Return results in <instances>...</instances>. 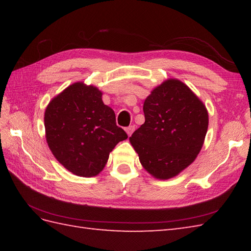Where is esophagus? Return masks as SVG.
I'll use <instances>...</instances> for the list:
<instances>
[{"instance_id":"1","label":"esophagus","mask_w":251,"mask_h":251,"mask_svg":"<svg viewBox=\"0 0 251 251\" xmlns=\"http://www.w3.org/2000/svg\"><path fill=\"white\" fill-rule=\"evenodd\" d=\"M125 130H126V132H127V135L128 136H131V134L132 132H134V130H135V126H128V127H126L125 128Z\"/></svg>"}]
</instances>
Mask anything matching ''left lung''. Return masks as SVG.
I'll return each mask as SVG.
<instances>
[{
    "label": "left lung",
    "instance_id": "obj_1",
    "mask_svg": "<svg viewBox=\"0 0 251 251\" xmlns=\"http://www.w3.org/2000/svg\"><path fill=\"white\" fill-rule=\"evenodd\" d=\"M146 122L129 138L140 163L157 179H169L193 163L204 143V103L178 79L153 90L143 104Z\"/></svg>",
    "mask_w": 251,
    "mask_h": 251
}]
</instances>
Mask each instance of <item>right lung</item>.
<instances>
[{"instance_id":"obj_1","label":"right lung","mask_w":251,"mask_h":251,"mask_svg":"<svg viewBox=\"0 0 251 251\" xmlns=\"http://www.w3.org/2000/svg\"><path fill=\"white\" fill-rule=\"evenodd\" d=\"M94 86L74 83L52 99L44 116L50 151L68 170L93 177L105 166L110 152L127 139L115 113Z\"/></svg>"}]
</instances>
